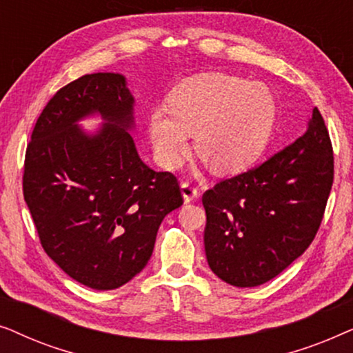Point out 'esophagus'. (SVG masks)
<instances>
[{"instance_id":"esophagus-1","label":"esophagus","mask_w":353,"mask_h":353,"mask_svg":"<svg viewBox=\"0 0 353 353\" xmlns=\"http://www.w3.org/2000/svg\"><path fill=\"white\" fill-rule=\"evenodd\" d=\"M181 194H183V199H185V202H192L197 199V196H199V190H197V186L192 185V183L183 181L181 183Z\"/></svg>"}]
</instances>
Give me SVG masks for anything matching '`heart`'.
I'll use <instances>...</instances> for the list:
<instances>
[{"label":"heart","instance_id":"obj_1","mask_svg":"<svg viewBox=\"0 0 353 353\" xmlns=\"http://www.w3.org/2000/svg\"><path fill=\"white\" fill-rule=\"evenodd\" d=\"M170 109L156 108L148 120L157 161L176 168L196 146L220 173L250 165L267 146L276 120V98L262 81L225 74L191 77L172 91Z\"/></svg>","mask_w":353,"mask_h":353}]
</instances>
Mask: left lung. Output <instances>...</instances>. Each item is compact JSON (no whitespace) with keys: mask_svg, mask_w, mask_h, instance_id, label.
Masks as SVG:
<instances>
[{"mask_svg":"<svg viewBox=\"0 0 353 353\" xmlns=\"http://www.w3.org/2000/svg\"><path fill=\"white\" fill-rule=\"evenodd\" d=\"M332 178V144L315 108L301 138L204 192V245L212 272L236 288L278 276L315 238Z\"/></svg>","mask_w":353,"mask_h":353,"instance_id":"left-lung-1","label":"left lung"}]
</instances>
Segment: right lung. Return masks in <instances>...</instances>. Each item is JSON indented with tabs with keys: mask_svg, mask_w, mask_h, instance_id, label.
Segmentation results:
<instances>
[{
	"mask_svg": "<svg viewBox=\"0 0 353 353\" xmlns=\"http://www.w3.org/2000/svg\"><path fill=\"white\" fill-rule=\"evenodd\" d=\"M133 96L120 74H90L45 105L23 163V199L45 252L75 281L117 289L146 267L163 216L183 204L176 176L138 156ZM98 112L94 135L76 122Z\"/></svg>",
	"mask_w": 353,
	"mask_h": 353,
	"instance_id": "1",
	"label": "right lung"
}]
</instances>
